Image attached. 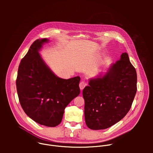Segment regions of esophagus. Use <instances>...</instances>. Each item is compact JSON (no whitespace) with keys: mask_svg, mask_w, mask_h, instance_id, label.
<instances>
[{"mask_svg":"<svg viewBox=\"0 0 153 153\" xmlns=\"http://www.w3.org/2000/svg\"><path fill=\"white\" fill-rule=\"evenodd\" d=\"M86 85V82H84V81H82V82L79 83V87H80V89L81 90H82L85 88Z\"/></svg>","mask_w":153,"mask_h":153,"instance_id":"1","label":"esophagus"}]
</instances>
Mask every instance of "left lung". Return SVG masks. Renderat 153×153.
Listing matches in <instances>:
<instances>
[{
    "label": "left lung",
    "instance_id": "obj_1",
    "mask_svg": "<svg viewBox=\"0 0 153 153\" xmlns=\"http://www.w3.org/2000/svg\"><path fill=\"white\" fill-rule=\"evenodd\" d=\"M83 90L86 124L94 130L110 128L129 111L137 91V73L123 53L105 74L90 79Z\"/></svg>",
    "mask_w": 153,
    "mask_h": 153
}]
</instances>
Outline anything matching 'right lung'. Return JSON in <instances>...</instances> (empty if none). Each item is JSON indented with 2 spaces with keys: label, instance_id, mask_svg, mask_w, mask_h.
Returning a JSON list of instances; mask_svg holds the SVG:
<instances>
[{
  "label": "right lung",
  "instance_id": "add662e5",
  "mask_svg": "<svg viewBox=\"0 0 153 153\" xmlns=\"http://www.w3.org/2000/svg\"><path fill=\"white\" fill-rule=\"evenodd\" d=\"M48 39H37L19 65L17 91L26 114L39 124L50 127L62 121L65 108L80 94L79 76L64 79L57 76L39 51Z\"/></svg>",
  "mask_w": 153,
  "mask_h": 153
}]
</instances>
